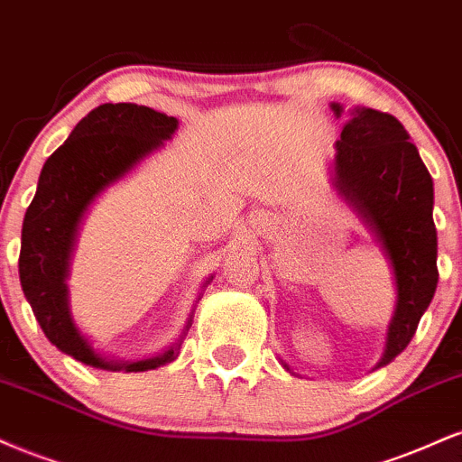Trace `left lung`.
<instances>
[{
    "instance_id": "obj_1",
    "label": "left lung",
    "mask_w": 462,
    "mask_h": 462,
    "mask_svg": "<svg viewBox=\"0 0 462 462\" xmlns=\"http://www.w3.org/2000/svg\"><path fill=\"white\" fill-rule=\"evenodd\" d=\"M330 110L341 118L344 106L330 103ZM409 138L392 114L355 107L330 164V186L370 231L393 274L395 307L374 370L389 365L409 346L439 281L435 188ZM281 365L300 376L283 359Z\"/></svg>"
}]
</instances>
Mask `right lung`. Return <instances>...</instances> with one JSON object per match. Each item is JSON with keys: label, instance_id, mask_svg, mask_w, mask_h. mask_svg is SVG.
I'll return each mask as SVG.
<instances>
[{"label": "right lung", "instance_id": "1", "mask_svg": "<svg viewBox=\"0 0 462 462\" xmlns=\"http://www.w3.org/2000/svg\"><path fill=\"white\" fill-rule=\"evenodd\" d=\"M177 127L175 116L146 106L103 103L75 125L38 177L21 231V287L47 339L84 365L125 374L155 370L177 359L181 341L192 327L194 309L181 337L149 359L121 361L101 355L75 322L67 285L79 226L90 205L140 162L160 151ZM211 279L214 276L205 281L203 290Z\"/></svg>", "mask_w": 462, "mask_h": 462}]
</instances>
